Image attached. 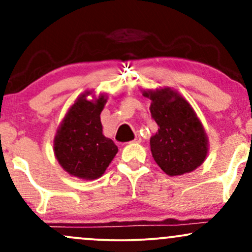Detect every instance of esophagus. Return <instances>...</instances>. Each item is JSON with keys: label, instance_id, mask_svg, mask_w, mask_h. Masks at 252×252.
<instances>
[{"label": "esophagus", "instance_id": "esophagus-1", "mask_svg": "<svg viewBox=\"0 0 252 252\" xmlns=\"http://www.w3.org/2000/svg\"><path fill=\"white\" fill-rule=\"evenodd\" d=\"M135 143H140L141 142V136L138 134L135 135V140H134Z\"/></svg>", "mask_w": 252, "mask_h": 252}]
</instances>
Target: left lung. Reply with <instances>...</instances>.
Segmentation results:
<instances>
[{"label": "left lung", "mask_w": 252, "mask_h": 252, "mask_svg": "<svg viewBox=\"0 0 252 252\" xmlns=\"http://www.w3.org/2000/svg\"><path fill=\"white\" fill-rule=\"evenodd\" d=\"M152 100L150 114L158 129L150 137L155 162L167 175L176 176L201 166L209 152L204 126L190 104L170 88L143 91Z\"/></svg>", "instance_id": "obj_1"}]
</instances>
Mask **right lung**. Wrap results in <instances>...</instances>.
Returning <instances> with one entry per match:
<instances>
[{
  "label": "right lung",
  "mask_w": 252,
  "mask_h": 252,
  "mask_svg": "<svg viewBox=\"0 0 252 252\" xmlns=\"http://www.w3.org/2000/svg\"><path fill=\"white\" fill-rule=\"evenodd\" d=\"M92 91L77 98L60 123L54 137V155L63 170L84 180L100 178L117 154L114 141L103 135L100 112L105 94L88 99Z\"/></svg>",
  "instance_id": "right-lung-1"
}]
</instances>
